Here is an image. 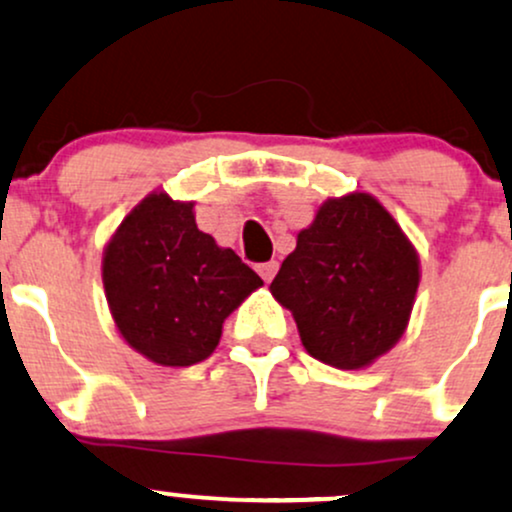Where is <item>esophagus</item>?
I'll return each mask as SVG.
<instances>
[{
	"mask_svg": "<svg viewBox=\"0 0 512 512\" xmlns=\"http://www.w3.org/2000/svg\"><path fill=\"white\" fill-rule=\"evenodd\" d=\"M276 269H279V262L276 260H269V262H262V264H257V272H260V276L264 281H272L274 279V274H276Z\"/></svg>",
	"mask_w": 512,
	"mask_h": 512,
	"instance_id": "esophagus-1",
	"label": "esophagus"
}]
</instances>
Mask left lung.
Instances as JSON below:
<instances>
[{"label": "left lung", "mask_w": 512, "mask_h": 512, "mask_svg": "<svg viewBox=\"0 0 512 512\" xmlns=\"http://www.w3.org/2000/svg\"><path fill=\"white\" fill-rule=\"evenodd\" d=\"M416 289L414 245L366 192L327 199L269 286L305 351L342 370L366 368L397 344Z\"/></svg>", "instance_id": "8db88e82"}]
</instances>
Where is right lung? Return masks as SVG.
Here are the masks:
<instances>
[{"mask_svg": "<svg viewBox=\"0 0 512 512\" xmlns=\"http://www.w3.org/2000/svg\"><path fill=\"white\" fill-rule=\"evenodd\" d=\"M195 204L154 192L137 204L103 252V286L125 342L158 366L211 356L223 320L262 279L195 223Z\"/></svg>", "mask_w": 512, "mask_h": 512, "instance_id": "right-lung-1", "label": "right lung"}]
</instances>
